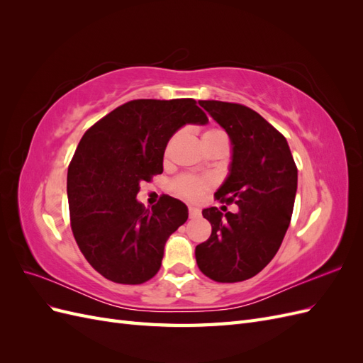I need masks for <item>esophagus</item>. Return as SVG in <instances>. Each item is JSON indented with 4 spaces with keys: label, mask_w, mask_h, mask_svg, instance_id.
<instances>
[{
    "label": "esophagus",
    "mask_w": 363,
    "mask_h": 363,
    "mask_svg": "<svg viewBox=\"0 0 363 363\" xmlns=\"http://www.w3.org/2000/svg\"><path fill=\"white\" fill-rule=\"evenodd\" d=\"M201 215V211L199 207H189V218H196Z\"/></svg>",
    "instance_id": "34e87169"
}]
</instances>
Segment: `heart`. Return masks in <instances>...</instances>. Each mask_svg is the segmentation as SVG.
<instances>
[{
    "mask_svg": "<svg viewBox=\"0 0 363 363\" xmlns=\"http://www.w3.org/2000/svg\"><path fill=\"white\" fill-rule=\"evenodd\" d=\"M179 133H175L167 144V148H164V156L169 155L171 147L174 144V140L177 139ZM203 142L206 147H211L213 144H218V142H225L227 144V135L221 128H207L203 133ZM213 179L212 177H196V175H182V177L175 179L171 184V188L174 194H177L179 196L184 200L189 201H196L200 200L204 195L206 191L213 188Z\"/></svg>",
    "mask_w": 363,
    "mask_h": 363,
    "instance_id": "b5f03b06",
    "label": "heart"
}]
</instances>
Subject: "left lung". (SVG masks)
Returning a JSON list of instances; mask_svg holds the SVG:
<instances>
[{
	"label": "left lung",
	"mask_w": 363,
	"mask_h": 363,
	"mask_svg": "<svg viewBox=\"0 0 363 363\" xmlns=\"http://www.w3.org/2000/svg\"><path fill=\"white\" fill-rule=\"evenodd\" d=\"M199 103L232 139L230 174L215 199L238 204L239 212L204 208L212 235L196 245V265L215 281H244L265 268L283 242L298 171L286 138L252 108L215 100Z\"/></svg>",
	"instance_id": "1"
}]
</instances>
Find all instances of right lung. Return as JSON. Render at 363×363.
<instances>
[{"label":"right lung","instance_id":"right-lung-1","mask_svg":"<svg viewBox=\"0 0 363 363\" xmlns=\"http://www.w3.org/2000/svg\"><path fill=\"white\" fill-rule=\"evenodd\" d=\"M192 98L133 100L83 135L68 167V203L75 242L107 280L140 284L157 274L167 239L188 219L169 195L145 208L142 182L163 172V152L184 124H207Z\"/></svg>","mask_w":363,"mask_h":363}]
</instances>
